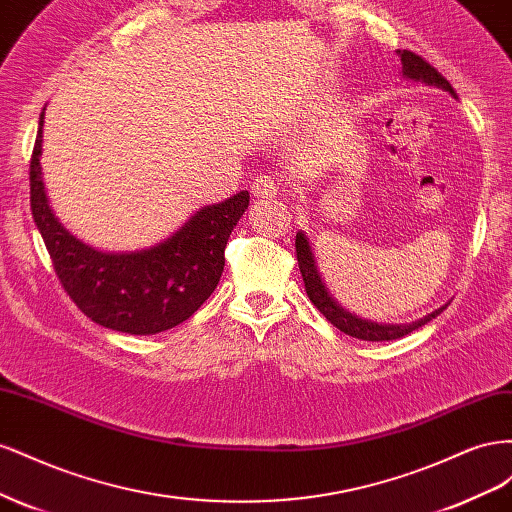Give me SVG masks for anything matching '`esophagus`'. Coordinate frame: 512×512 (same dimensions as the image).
I'll return each mask as SVG.
<instances>
[{
	"instance_id": "obj_1",
	"label": "esophagus",
	"mask_w": 512,
	"mask_h": 512,
	"mask_svg": "<svg viewBox=\"0 0 512 512\" xmlns=\"http://www.w3.org/2000/svg\"><path fill=\"white\" fill-rule=\"evenodd\" d=\"M280 192H284V183L282 179H277L273 175H258L252 181V194L256 198H273Z\"/></svg>"
}]
</instances>
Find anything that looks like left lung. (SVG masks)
Returning <instances> with one entry per match:
<instances>
[{
    "label": "left lung",
    "instance_id": "left-lung-1",
    "mask_svg": "<svg viewBox=\"0 0 512 512\" xmlns=\"http://www.w3.org/2000/svg\"><path fill=\"white\" fill-rule=\"evenodd\" d=\"M397 53L401 57V64H404V74L408 76V79H416V81H423V83H429V85H438L446 91H451V94L455 96V89L451 87V83H448L444 76L436 68H433L425 57L416 55L408 49L397 51ZM294 247H297V260H299V269H301V275H303L309 301H312L320 309V314L327 318L333 324V327H337L339 331H344L346 335H352L356 339H365V342H391V339H399V337H404V335L416 331L418 327H423V324H427L429 320H433L446 309V305H444V307L436 309L433 314H429L421 320H416L412 324H376V322H367V320L356 318V316L344 312V309L331 299V294L327 292V288H324L320 275H318V269H316L312 250H309V243L303 237V232H297Z\"/></svg>",
    "mask_w": 512,
    "mask_h": 512
}]
</instances>
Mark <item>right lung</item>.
Returning a JSON list of instances; mask_svg holds the SVG:
<instances>
[{
  "mask_svg": "<svg viewBox=\"0 0 512 512\" xmlns=\"http://www.w3.org/2000/svg\"><path fill=\"white\" fill-rule=\"evenodd\" d=\"M42 119L29 162V203L59 284L81 312L106 329L153 335L177 327L203 305L224 271V247L250 205L239 192L196 211L173 237L134 254H102L74 239L46 200L40 153Z\"/></svg>",
  "mask_w": 512,
  "mask_h": 512,
  "instance_id": "add662e5",
  "label": "right lung"
}]
</instances>
